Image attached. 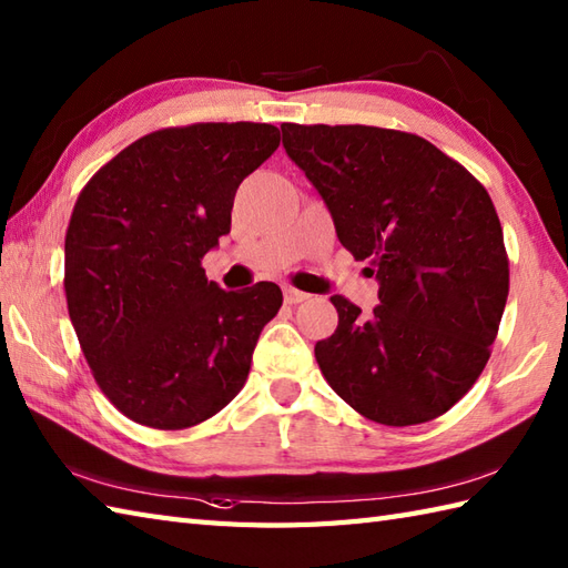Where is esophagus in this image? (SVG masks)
<instances>
[{"label": "esophagus", "instance_id": "34e87169", "mask_svg": "<svg viewBox=\"0 0 568 568\" xmlns=\"http://www.w3.org/2000/svg\"><path fill=\"white\" fill-rule=\"evenodd\" d=\"M307 297H310L307 293L295 291V287H291V285H283V300L287 305H300V303H305Z\"/></svg>", "mask_w": 568, "mask_h": 568}]
</instances>
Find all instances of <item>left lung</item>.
Here are the masks:
<instances>
[{
  "label": "left lung",
  "mask_w": 568,
  "mask_h": 568,
  "mask_svg": "<svg viewBox=\"0 0 568 568\" xmlns=\"http://www.w3.org/2000/svg\"><path fill=\"white\" fill-rule=\"evenodd\" d=\"M283 149L327 204L342 246L378 281V307L334 295L315 346L334 393L390 427L444 415L486 368L508 300L486 187L429 141L378 126L283 124Z\"/></svg>",
  "instance_id": "1"
}]
</instances>
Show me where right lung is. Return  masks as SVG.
Returning <instances> with one entry per match:
<instances>
[{"label": "right lung", "instance_id": "obj_1", "mask_svg": "<svg viewBox=\"0 0 568 568\" xmlns=\"http://www.w3.org/2000/svg\"><path fill=\"white\" fill-rule=\"evenodd\" d=\"M281 146L273 124L161 129L100 168L65 234V297L112 405L153 429L210 419L244 388L275 283L222 291L202 256L232 229L241 180Z\"/></svg>", "mask_w": 568, "mask_h": 568}]
</instances>
